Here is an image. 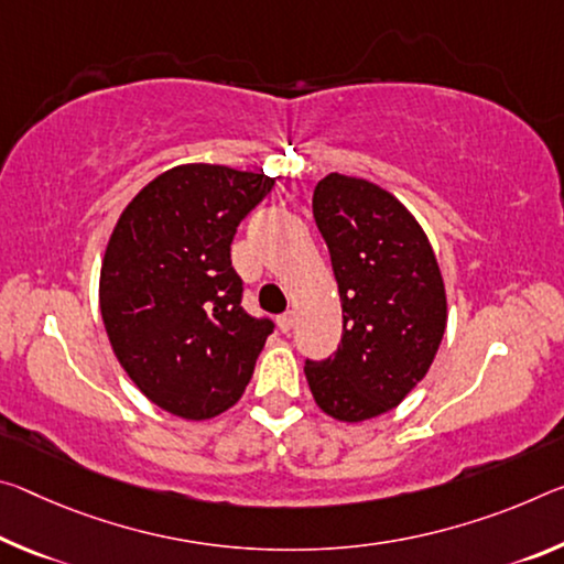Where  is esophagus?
I'll use <instances>...</instances> for the list:
<instances>
[{
	"mask_svg": "<svg viewBox=\"0 0 564 564\" xmlns=\"http://www.w3.org/2000/svg\"><path fill=\"white\" fill-rule=\"evenodd\" d=\"M275 324H279V328L283 330V334H289V330L293 328V314H283V316H279V321H275Z\"/></svg>",
	"mask_w": 564,
	"mask_h": 564,
	"instance_id": "34e87169",
	"label": "esophagus"
}]
</instances>
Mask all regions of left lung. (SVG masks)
I'll return each instance as SVG.
<instances>
[{
  "label": "left lung",
  "mask_w": 564,
  "mask_h": 564,
  "mask_svg": "<svg viewBox=\"0 0 564 564\" xmlns=\"http://www.w3.org/2000/svg\"><path fill=\"white\" fill-rule=\"evenodd\" d=\"M344 311L336 356L306 361L316 406L359 424L399 406L426 377L446 328V289L424 228L397 195L330 173L314 191Z\"/></svg>",
  "instance_id": "obj_1"
}]
</instances>
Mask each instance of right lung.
<instances>
[{"instance_id":"obj_1","label":"right lung","mask_w":564,"mask_h":564,"mask_svg":"<svg viewBox=\"0 0 564 564\" xmlns=\"http://www.w3.org/2000/svg\"><path fill=\"white\" fill-rule=\"evenodd\" d=\"M271 187L265 173L175 165L115 223L100 268L102 324L124 373L167 414L218 416L253 377L273 324L240 308L230 243Z\"/></svg>"}]
</instances>
